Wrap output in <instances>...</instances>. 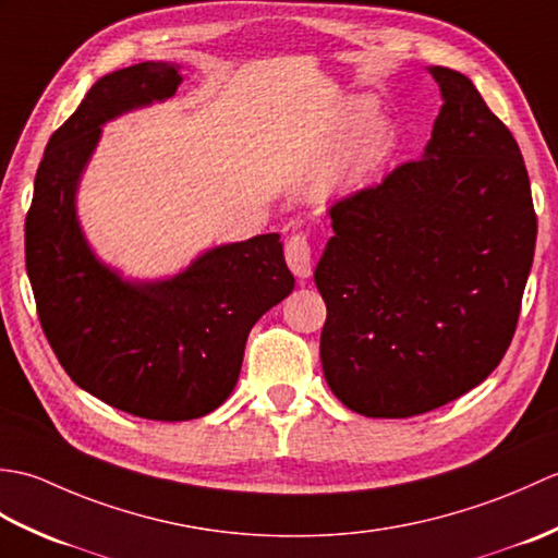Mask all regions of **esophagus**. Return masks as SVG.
Returning <instances> with one entry per match:
<instances>
[{
  "instance_id": "1",
  "label": "esophagus",
  "mask_w": 558,
  "mask_h": 558,
  "mask_svg": "<svg viewBox=\"0 0 558 558\" xmlns=\"http://www.w3.org/2000/svg\"><path fill=\"white\" fill-rule=\"evenodd\" d=\"M286 260L290 270L300 280H306L312 276V246L304 234H292L286 242Z\"/></svg>"
}]
</instances>
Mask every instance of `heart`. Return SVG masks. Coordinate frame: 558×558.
<instances>
[{"instance_id": "b5f03b06", "label": "heart", "mask_w": 558, "mask_h": 558, "mask_svg": "<svg viewBox=\"0 0 558 558\" xmlns=\"http://www.w3.org/2000/svg\"><path fill=\"white\" fill-rule=\"evenodd\" d=\"M390 138L388 122L374 114L369 102L348 100L322 136L326 160L314 177L312 192L326 198L362 184L386 160Z\"/></svg>"}]
</instances>
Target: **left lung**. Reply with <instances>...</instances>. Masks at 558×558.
<instances>
[{"instance_id": "obj_1", "label": "left lung", "mask_w": 558, "mask_h": 558, "mask_svg": "<svg viewBox=\"0 0 558 558\" xmlns=\"http://www.w3.org/2000/svg\"><path fill=\"white\" fill-rule=\"evenodd\" d=\"M429 74L444 105L422 160L330 208L314 270L326 384L364 417H414L480 386L511 345L535 256L513 134L468 76Z\"/></svg>"}]
</instances>
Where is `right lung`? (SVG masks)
Masks as SVG:
<instances>
[{
    "instance_id": "obj_1",
    "label": "right lung",
    "mask_w": 558,
    "mask_h": 558,
    "mask_svg": "<svg viewBox=\"0 0 558 558\" xmlns=\"http://www.w3.org/2000/svg\"><path fill=\"white\" fill-rule=\"evenodd\" d=\"M180 83L170 62L102 76L47 144L26 216V270L59 364L90 396L158 422L220 408L248 330L294 288L278 232L213 246L162 280H129L90 248L76 192L102 126L172 98Z\"/></svg>"
}]
</instances>
